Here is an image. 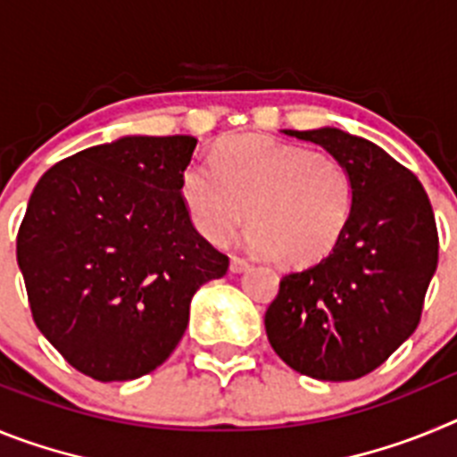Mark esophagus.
Segmentation results:
<instances>
[{
    "label": "esophagus",
    "instance_id": "1",
    "mask_svg": "<svg viewBox=\"0 0 457 457\" xmlns=\"http://www.w3.org/2000/svg\"><path fill=\"white\" fill-rule=\"evenodd\" d=\"M247 268H249L247 258L231 256V272H242V270H247Z\"/></svg>",
    "mask_w": 457,
    "mask_h": 457
}]
</instances>
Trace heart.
I'll return each instance as SVG.
<instances>
[{
	"label": "heart",
	"instance_id": "b5f03b06",
	"mask_svg": "<svg viewBox=\"0 0 457 457\" xmlns=\"http://www.w3.org/2000/svg\"><path fill=\"white\" fill-rule=\"evenodd\" d=\"M212 169L192 164L180 199L208 242L228 240L249 208V242L277 265L325 261L348 233L354 179L337 155L263 135H237L210 153Z\"/></svg>",
	"mask_w": 457,
	"mask_h": 457
}]
</instances>
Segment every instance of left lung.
Returning <instances> with one entry per match:
<instances>
[{"label":"left lung","mask_w":457,"mask_h":457,"mask_svg":"<svg viewBox=\"0 0 457 457\" xmlns=\"http://www.w3.org/2000/svg\"><path fill=\"white\" fill-rule=\"evenodd\" d=\"M350 169L354 212L325 261L278 281L265 332L290 369L345 382L369 375L410 338L437 270L433 205L419 179L382 148L337 128L286 130Z\"/></svg>","instance_id":"8db88e82"}]
</instances>
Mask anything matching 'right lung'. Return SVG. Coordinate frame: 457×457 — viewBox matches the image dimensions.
<instances>
[{
  "label": "right lung",
  "instance_id": "right-lung-1",
  "mask_svg": "<svg viewBox=\"0 0 457 457\" xmlns=\"http://www.w3.org/2000/svg\"><path fill=\"white\" fill-rule=\"evenodd\" d=\"M194 137H123L43 173L18 231L31 316L72 369L100 382L164 364L192 295L228 256L192 226L180 179Z\"/></svg>",
  "mask_w": 457,
  "mask_h": 457
}]
</instances>
